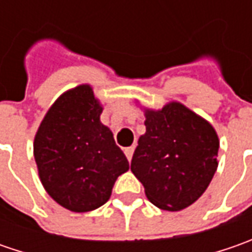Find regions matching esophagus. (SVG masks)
<instances>
[{
    "mask_svg": "<svg viewBox=\"0 0 252 252\" xmlns=\"http://www.w3.org/2000/svg\"><path fill=\"white\" fill-rule=\"evenodd\" d=\"M133 153H134V146H131V147H127V149H125V154H126V157H127V160L130 161L131 157H133Z\"/></svg>",
    "mask_w": 252,
    "mask_h": 252,
    "instance_id": "34e87169",
    "label": "esophagus"
}]
</instances>
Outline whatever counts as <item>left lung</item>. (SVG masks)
Listing matches in <instances>:
<instances>
[{
    "label": "left lung",
    "instance_id": "1",
    "mask_svg": "<svg viewBox=\"0 0 252 252\" xmlns=\"http://www.w3.org/2000/svg\"><path fill=\"white\" fill-rule=\"evenodd\" d=\"M130 169L157 208L177 212L196 202L218 169L219 137L212 125L178 102L146 111Z\"/></svg>",
    "mask_w": 252,
    "mask_h": 252
}]
</instances>
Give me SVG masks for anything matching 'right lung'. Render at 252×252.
Here are the masks:
<instances>
[{
	"instance_id": "add662e5",
	"label": "right lung",
	"mask_w": 252,
	"mask_h": 252,
	"mask_svg": "<svg viewBox=\"0 0 252 252\" xmlns=\"http://www.w3.org/2000/svg\"><path fill=\"white\" fill-rule=\"evenodd\" d=\"M102 106L90 85L63 94L34 136L33 154L44 189L63 208L90 212L111 198L129 161L99 121Z\"/></svg>"
}]
</instances>
